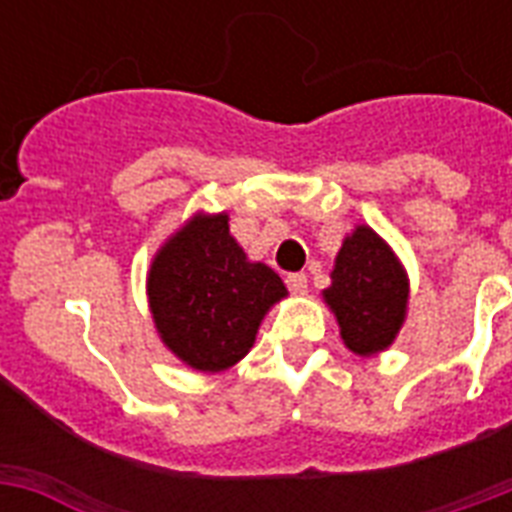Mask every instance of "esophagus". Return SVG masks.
Here are the masks:
<instances>
[{
	"instance_id": "1",
	"label": "esophagus",
	"mask_w": 512,
	"mask_h": 512,
	"mask_svg": "<svg viewBox=\"0 0 512 512\" xmlns=\"http://www.w3.org/2000/svg\"><path fill=\"white\" fill-rule=\"evenodd\" d=\"M287 287L292 295H305L308 292V276L305 273H289Z\"/></svg>"
}]
</instances>
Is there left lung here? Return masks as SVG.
Segmentation results:
<instances>
[{
  "label": "left lung",
  "instance_id": "left-lung-1",
  "mask_svg": "<svg viewBox=\"0 0 512 512\" xmlns=\"http://www.w3.org/2000/svg\"><path fill=\"white\" fill-rule=\"evenodd\" d=\"M324 300L332 305L342 340L353 353L372 356L393 342L406 313V276L372 228L358 225L342 241Z\"/></svg>",
  "mask_w": 512,
  "mask_h": 512
}]
</instances>
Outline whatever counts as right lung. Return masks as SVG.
I'll return each instance as SVG.
<instances>
[{"label":"right lung","mask_w":512,"mask_h":512,"mask_svg":"<svg viewBox=\"0 0 512 512\" xmlns=\"http://www.w3.org/2000/svg\"><path fill=\"white\" fill-rule=\"evenodd\" d=\"M287 295L279 273L249 263L228 215L193 217L156 255L148 300L167 348L201 372L228 369L255 342L265 311Z\"/></svg>","instance_id":"right-lung-1"}]
</instances>
